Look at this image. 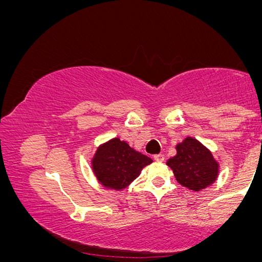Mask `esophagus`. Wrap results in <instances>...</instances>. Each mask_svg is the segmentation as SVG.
I'll use <instances>...</instances> for the list:
<instances>
[{"label": "esophagus", "instance_id": "obj_1", "mask_svg": "<svg viewBox=\"0 0 262 262\" xmlns=\"http://www.w3.org/2000/svg\"><path fill=\"white\" fill-rule=\"evenodd\" d=\"M154 160H156V161H164L165 157L163 156V154H157V156H154Z\"/></svg>", "mask_w": 262, "mask_h": 262}]
</instances>
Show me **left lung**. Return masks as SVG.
<instances>
[{"label": "left lung", "mask_w": 262, "mask_h": 262, "mask_svg": "<svg viewBox=\"0 0 262 262\" xmlns=\"http://www.w3.org/2000/svg\"><path fill=\"white\" fill-rule=\"evenodd\" d=\"M177 154L167 160L177 182L192 191H201L215 183L220 164L198 140L187 138L176 146Z\"/></svg>", "instance_id": "1"}]
</instances>
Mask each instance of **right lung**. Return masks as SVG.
<instances>
[{
	"mask_svg": "<svg viewBox=\"0 0 262 262\" xmlns=\"http://www.w3.org/2000/svg\"><path fill=\"white\" fill-rule=\"evenodd\" d=\"M152 163L150 158L132 148L126 141L114 138L98 147L91 159V167L103 186L121 191Z\"/></svg>",
	"mask_w": 262,
	"mask_h": 262,
	"instance_id": "1",
	"label": "right lung"
}]
</instances>
